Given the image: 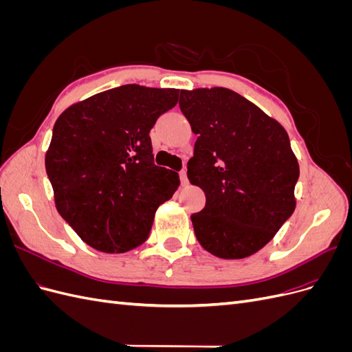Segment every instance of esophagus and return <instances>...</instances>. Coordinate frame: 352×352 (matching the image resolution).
<instances>
[{
    "mask_svg": "<svg viewBox=\"0 0 352 352\" xmlns=\"http://www.w3.org/2000/svg\"><path fill=\"white\" fill-rule=\"evenodd\" d=\"M179 177H180V182H182V185H186L188 184V176H186V170H180L179 172Z\"/></svg>",
    "mask_w": 352,
    "mask_h": 352,
    "instance_id": "esophagus-1",
    "label": "esophagus"
}]
</instances>
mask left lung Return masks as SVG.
Masks as SVG:
<instances>
[{"mask_svg":"<svg viewBox=\"0 0 352 352\" xmlns=\"http://www.w3.org/2000/svg\"><path fill=\"white\" fill-rule=\"evenodd\" d=\"M179 107L198 135L188 179L206 194V207L190 216L195 236L216 257H250L295 210L300 166L289 136L226 88L180 91Z\"/></svg>","mask_w":352,"mask_h":352,"instance_id":"1","label":"left lung"}]
</instances>
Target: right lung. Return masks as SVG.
Instances as JSON below:
<instances>
[{
    "label": "right lung",
    "instance_id": "right-lung-1",
    "mask_svg": "<svg viewBox=\"0 0 352 352\" xmlns=\"http://www.w3.org/2000/svg\"><path fill=\"white\" fill-rule=\"evenodd\" d=\"M179 89L123 85L73 104L57 119L45 155L60 216L89 247L131 251L150 236L179 175L154 164L150 131Z\"/></svg>",
    "mask_w": 352,
    "mask_h": 352
}]
</instances>
